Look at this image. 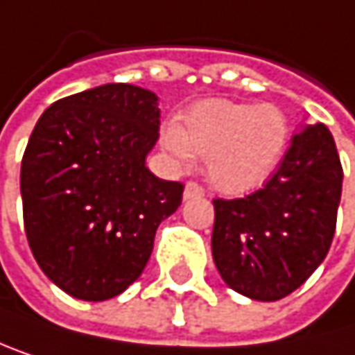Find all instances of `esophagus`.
Segmentation results:
<instances>
[{
    "mask_svg": "<svg viewBox=\"0 0 355 355\" xmlns=\"http://www.w3.org/2000/svg\"><path fill=\"white\" fill-rule=\"evenodd\" d=\"M200 196H205V190L198 184L188 182L186 184V190H184V200H192V198H200Z\"/></svg>",
    "mask_w": 355,
    "mask_h": 355,
    "instance_id": "34e87169",
    "label": "esophagus"
}]
</instances>
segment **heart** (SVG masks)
I'll use <instances>...</instances> for the list:
<instances>
[{"label":"heart","mask_w":355,"mask_h":355,"mask_svg":"<svg viewBox=\"0 0 355 355\" xmlns=\"http://www.w3.org/2000/svg\"><path fill=\"white\" fill-rule=\"evenodd\" d=\"M287 142L289 119L281 107L227 98L192 105L163 132V148L175 165L205 157L211 184L232 196L261 188L281 165Z\"/></svg>","instance_id":"obj_1"}]
</instances>
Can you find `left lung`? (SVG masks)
<instances>
[{
  "instance_id": "obj_1",
  "label": "left lung",
  "mask_w": 355,
  "mask_h": 355,
  "mask_svg": "<svg viewBox=\"0 0 355 355\" xmlns=\"http://www.w3.org/2000/svg\"><path fill=\"white\" fill-rule=\"evenodd\" d=\"M341 182L329 128H302L261 190L236 200H213L211 248L221 279L259 302L295 291L331 248Z\"/></svg>"
}]
</instances>
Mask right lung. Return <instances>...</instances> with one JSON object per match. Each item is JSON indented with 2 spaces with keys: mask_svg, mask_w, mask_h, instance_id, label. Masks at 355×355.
Wrapping results in <instances>:
<instances>
[{
  "mask_svg": "<svg viewBox=\"0 0 355 355\" xmlns=\"http://www.w3.org/2000/svg\"><path fill=\"white\" fill-rule=\"evenodd\" d=\"M159 125V96L123 83L60 98L39 117L20 169L24 230L66 293L103 302L125 291L182 205L184 186L146 167Z\"/></svg>",
  "mask_w": 355,
  "mask_h": 355,
  "instance_id": "1",
  "label": "right lung"
}]
</instances>
